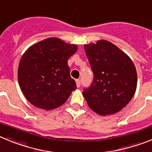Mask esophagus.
I'll list each match as a JSON object with an SVG mask.
<instances>
[{"instance_id": "1", "label": "esophagus", "mask_w": 152, "mask_h": 152, "mask_svg": "<svg viewBox=\"0 0 152 152\" xmlns=\"http://www.w3.org/2000/svg\"><path fill=\"white\" fill-rule=\"evenodd\" d=\"M76 85H77V88H80V80H79V79L76 80Z\"/></svg>"}]
</instances>
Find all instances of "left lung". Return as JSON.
Masks as SVG:
<instances>
[{"label": "left lung", "mask_w": 152, "mask_h": 152, "mask_svg": "<svg viewBox=\"0 0 152 152\" xmlns=\"http://www.w3.org/2000/svg\"><path fill=\"white\" fill-rule=\"evenodd\" d=\"M84 48L94 77L83 96L90 108L100 116L116 113L129 103L136 91L135 64L107 40L86 44Z\"/></svg>", "instance_id": "1"}]
</instances>
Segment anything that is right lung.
I'll return each instance as SVG.
<instances>
[{
  "label": "right lung",
  "instance_id": "1",
  "mask_svg": "<svg viewBox=\"0 0 152 152\" xmlns=\"http://www.w3.org/2000/svg\"><path fill=\"white\" fill-rule=\"evenodd\" d=\"M75 44L51 37L33 44L24 52L18 66V82L26 100L45 110L65 103L76 83L70 76L68 60L77 52Z\"/></svg>",
  "mask_w": 152,
  "mask_h": 152
}]
</instances>
